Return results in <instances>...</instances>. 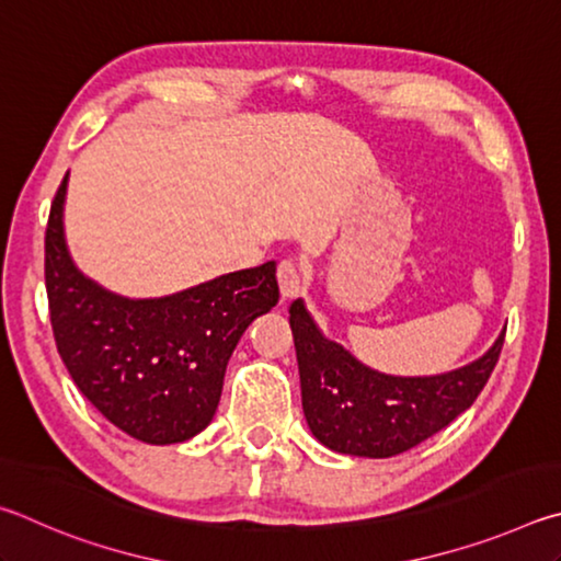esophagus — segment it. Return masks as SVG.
I'll return each mask as SVG.
<instances>
[{
    "label": "esophagus",
    "instance_id": "obj_1",
    "mask_svg": "<svg viewBox=\"0 0 561 561\" xmlns=\"http://www.w3.org/2000/svg\"><path fill=\"white\" fill-rule=\"evenodd\" d=\"M275 278H278V288H280L283 300L296 298L298 293L302 290V275H300L298 265L293 261H280Z\"/></svg>",
    "mask_w": 561,
    "mask_h": 561
}]
</instances>
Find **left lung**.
Masks as SVG:
<instances>
[{
  "label": "left lung",
  "mask_w": 561,
  "mask_h": 561,
  "mask_svg": "<svg viewBox=\"0 0 561 561\" xmlns=\"http://www.w3.org/2000/svg\"><path fill=\"white\" fill-rule=\"evenodd\" d=\"M306 421L335 454L391 458L438 434L483 391L503 350L505 330L483 357L431 377L377 371L328 340L302 298L290 306Z\"/></svg>",
  "instance_id": "left-lung-1"
}]
</instances>
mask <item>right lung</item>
<instances>
[{
    "instance_id": "obj_1",
    "label": "right lung",
    "mask_w": 561,
    "mask_h": 561,
    "mask_svg": "<svg viewBox=\"0 0 561 561\" xmlns=\"http://www.w3.org/2000/svg\"><path fill=\"white\" fill-rule=\"evenodd\" d=\"M68 174L46 226V293L58 355L83 397L142 444L211 424L245 328L278 302L275 261L164 298H123L76 268L64 233Z\"/></svg>"
}]
</instances>
